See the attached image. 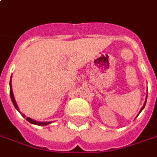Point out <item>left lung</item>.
I'll return each instance as SVG.
<instances>
[{
    "label": "left lung",
    "instance_id": "obj_1",
    "mask_svg": "<svg viewBox=\"0 0 157 157\" xmlns=\"http://www.w3.org/2000/svg\"><path fill=\"white\" fill-rule=\"evenodd\" d=\"M145 104H146V101L144 102V105H143V107H142V108H141V109H140V112H141V111H142V110H143V109H144V106H145Z\"/></svg>",
    "mask_w": 157,
    "mask_h": 157
}]
</instances>
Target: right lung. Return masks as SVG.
<instances>
[{"mask_svg": "<svg viewBox=\"0 0 157 157\" xmlns=\"http://www.w3.org/2000/svg\"><path fill=\"white\" fill-rule=\"evenodd\" d=\"M10 95H11V98H12V101H13V104L14 107L16 108L17 110L19 111V109H18V107H17V103H16V101H15V98H14L13 93V89H12V82H11V80H10ZM20 114H21V112H20ZM22 116H23L24 117H25V115H23V114H22ZM26 120L28 121L29 122H30V123H32V124L38 125V126H46V125H48L51 123L50 121H48V122H40V121H36L33 120V119H31V118H29V117H27V118H26Z\"/></svg>", "mask_w": 157, "mask_h": 157, "instance_id": "add662e5", "label": "right lung"}]
</instances>
